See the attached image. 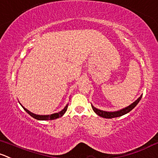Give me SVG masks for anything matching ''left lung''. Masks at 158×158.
Listing matches in <instances>:
<instances>
[{"label": "left lung", "mask_w": 158, "mask_h": 158, "mask_svg": "<svg viewBox=\"0 0 158 158\" xmlns=\"http://www.w3.org/2000/svg\"><path fill=\"white\" fill-rule=\"evenodd\" d=\"M142 96H140L137 100L135 101L134 102H133L131 105H130L129 106L126 107V108L123 109L121 110H119V111H116V112H106V111H102V110H99L98 109L95 108L94 106H92V108L93 110H94L95 113H96L97 115H99V116L101 117H103V118H106V119H111V118H115V117H119V116H121L123 115L127 114V113H129L130 111L133 110L136 106L138 104V102H140V100L141 99Z\"/></svg>", "instance_id": "8db88e82"}]
</instances>
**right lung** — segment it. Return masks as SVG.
<instances>
[{
    "instance_id": "add662e5",
    "label": "right lung",
    "mask_w": 158,
    "mask_h": 158,
    "mask_svg": "<svg viewBox=\"0 0 158 158\" xmlns=\"http://www.w3.org/2000/svg\"><path fill=\"white\" fill-rule=\"evenodd\" d=\"M68 106H69V104H67V105L65 106V108H64L62 111L59 112V113H53V114H51V115H44V116H42V115H36V114H35V113H32L31 112H30L29 110H27V109H25L24 107H23V106L22 107L24 108V110H25V111L27 112L29 115H30L31 116H32V117L35 118V119H36V120H55V119H57V118H59V117H61V116H63L64 113H65V111H66L67 109H68Z\"/></svg>"
}]
</instances>
